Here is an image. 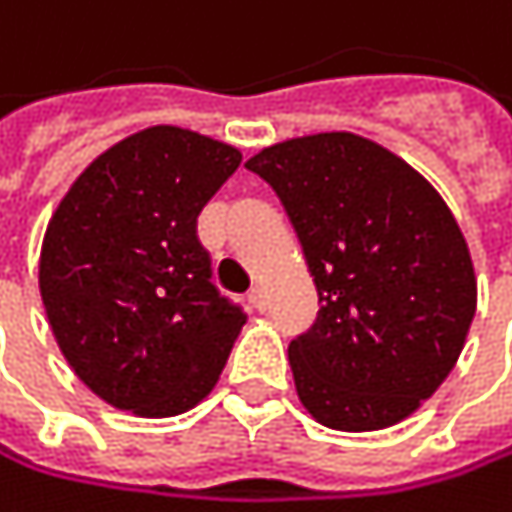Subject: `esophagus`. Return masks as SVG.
<instances>
[{
  "label": "esophagus",
  "instance_id": "obj_1",
  "mask_svg": "<svg viewBox=\"0 0 512 512\" xmlns=\"http://www.w3.org/2000/svg\"><path fill=\"white\" fill-rule=\"evenodd\" d=\"M248 306H251L254 312H264V309H267V291H264L261 285L248 291Z\"/></svg>",
  "mask_w": 512,
  "mask_h": 512
}]
</instances>
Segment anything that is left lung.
Segmentation results:
<instances>
[{
	"label": "left lung",
	"instance_id": "1",
	"mask_svg": "<svg viewBox=\"0 0 512 512\" xmlns=\"http://www.w3.org/2000/svg\"><path fill=\"white\" fill-rule=\"evenodd\" d=\"M273 185L318 288L288 348L306 411L342 432L414 414L456 366L477 309L465 236L441 194L390 149L327 131L245 161Z\"/></svg>",
	"mask_w": 512,
	"mask_h": 512
}]
</instances>
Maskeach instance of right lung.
<instances>
[{
  "label": "right lung",
  "mask_w": 512,
  "mask_h": 512,
  "mask_svg": "<svg viewBox=\"0 0 512 512\" xmlns=\"http://www.w3.org/2000/svg\"><path fill=\"white\" fill-rule=\"evenodd\" d=\"M239 149L176 125L98 155L53 212L38 285L77 378L119 411L173 417L218 381L245 312L218 294L197 215Z\"/></svg>",
  "instance_id": "obj_1"
}]
</instances>
